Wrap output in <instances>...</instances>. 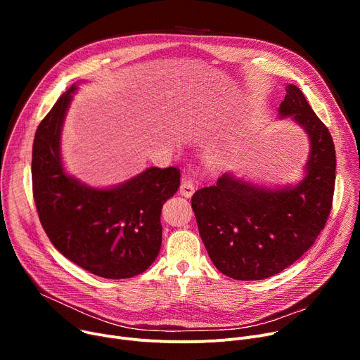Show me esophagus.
<instances>
[{
    "label": "esophagus",
    "instance_id": "1",
    "mask_svg": "<svg viewBox=\"0 0 360 360\" xmlns=\"http://www.w3.org/2000/svg\"><path fill=\"white\" fill-rule=\"evenodd\" d=\"M194 191H195V186H194L193 179L190 176H184L181 186H179V193L184 197H191L194 194Z\"/></svg>",
    "mask_w": 360,
    "mask_h": 360
}]
</instances>
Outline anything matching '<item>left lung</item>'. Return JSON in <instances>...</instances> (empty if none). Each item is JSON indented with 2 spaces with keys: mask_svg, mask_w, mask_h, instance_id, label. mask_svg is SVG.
I'll return each instance as SVG.
<instances>
[{
  "mask_svg": "<svg viewBox=\"0 0 360 360\" xmlns=\"http://www.w3.org/2000/svg\"><path fill=\"white\" fill-rule=\"evenodd\" d=\"M278 113L292 117L309 137L304 181L270 190L223 174L191 198L210 259L235 280H262L292 266L312 247L331 212L335 150L328 128L293 84Z\"/></svg>",
  "mask_w": 360,
  "mask_h": 360,
  "instance_id": "8db88e82",
  "label": "left lung"
}]
</instances>
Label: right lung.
Segmentation results:
<instances>
[{
	"label": "right lung",
	"mask_w": 360,
	"mask_h": 360,
	"mask_svg": "<svg viewBox=\"0 0 360 360\" xmlns=\"http://www.w3.org/2000/svg\"><path fill=\"white\" fill-rule=\"evenodd\" d=\"M72 84L36 129L32 151L33 198L53 247L105 278L141 274L162 245L160 213L178 191V167H148L129 181L98 190L65 174L60 137Z\"/></svg>",
	"instance_id": "obj_1"
}]
</instances>
